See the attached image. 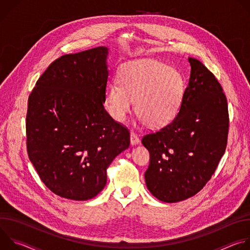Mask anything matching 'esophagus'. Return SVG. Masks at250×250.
<instances>
[{"label": "esophagus", "instance_id": "34e87169", "mask_svg": "<svg viewBox=\"0 0 250 250\" xmlns=\"http://www.w3.org/2000/svg\"><path fill=\"white\" fill-rule=\"evenodd\" d=\"M139 144V137L136 133L130 132V145L131 146H136Z\"/></svg>", "mask_w": 250, "mask_h": 250}]
</instances>
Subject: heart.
I'll list each match as a JSON object with an SVG mask.
<instances>
[{"label":"heart","instance_id":"obj_1","mask_svg":"<svg viewBox=\"0 0 250 250\" xmlns=\"http://www.w3.org/2000/svg\"><path fill=\"white\" fill-rule=\"evenodd\" d=\"M118 81L104 92L106 112L118 123H124L133 110V100L139 122L154 128L169 124L179 111L184 79L165 63L153 59L125 63L119 70Z\"/></svg>","mask_w":250,"mask_h":250}]
</instances>
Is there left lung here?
Returning <instances> with one entry per match:
<instances>
[{"instance_id":"1","label":"left lung","mask_w":250,"mask_h":250,"mask_svg":"<svg viewBox=\"0 0 250 250\" xmlns=\"http://www.w3.org/2000/svg\"><path fill=\"white\" fill-rule=\"evenodd\" d=\"M188 61L190 78L176 117L141 140L150 154L146 187L165 203L186 200L202 190L227 147L229 112L223 88L201 61Z\"/></svg>"}]
</instances>
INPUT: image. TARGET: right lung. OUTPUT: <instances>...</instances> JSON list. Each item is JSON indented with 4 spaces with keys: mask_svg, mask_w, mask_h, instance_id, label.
Listing matches in <instances>:
<instances>
[{
    "mask_svg": "<svg viewBox=\"0 0 250 250\" xmlns=\"http://www.w3.org/2000/svg\"><path fill=\"white\" fill-rule=\"evenodd\" d=\"M109 48L66 54L52 62L28 98L26 147L42 181L69 200L96 197L106 168L129 146L128 130L104 108Z\"/></svg>",
    "mask_w": 250,
    "mask_h": 250,
    "instance_id": "right-lung-1",
    "label": "right lung"
}]
</instances>
